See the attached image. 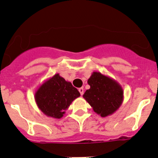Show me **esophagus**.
<instances>
[{
	"label": "esophagus",
	"mask_w": 158,
	"mask_h": 158,
	"mask_svg": "<svg viewBox=\"0 0 158 158\" xmlns=\"http://www.w3.org/2000/svg\"><path fill=\"white\" fill-rule=\"evenodd\" d=\"M78 90H79V93H80L81 95H83V93H84V89L83 88H79V89H78Z\"/></svg>",
	"instance_id": "obj_1"
}]
</instances>
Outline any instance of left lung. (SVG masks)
<instances>
[{
	"label": "left lung",
	"mask_w": 158,
	"mask_h": 158,
	"mask_svg": "<svg viewBox=\"0 0 158 158\" xmlns=\"http://www.w3.org/2000/svg\"><path fill=\"white\" fill-rule=\"evenodd\" d=\"M88 84L90 89L85 91L83 98L101 117L111 115L122 106L123 89L114 79L99 72H93L88 79Z\"/></svg>",
	"instance_id": "8db88e82"
}]
</instances>
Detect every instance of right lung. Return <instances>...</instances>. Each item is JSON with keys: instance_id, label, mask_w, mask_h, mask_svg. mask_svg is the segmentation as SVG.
Segmentation results:
<instances>
[{"instance_id": "1", "label": "right lung", "mask_w": 158, "mask_h": 158, "mask_svg": "<svg viewBox=\"0 0 158 158\" xmlns=\"http://www.w3.org/2000/svg\"><path fill=\"white\" fill-rule=\"evenodd\" d=\"M80 96L77 89L59 73L47 79L35 92L39 109L47 117L61 118L73 100Z\"/></svg>"}]
</instances>
